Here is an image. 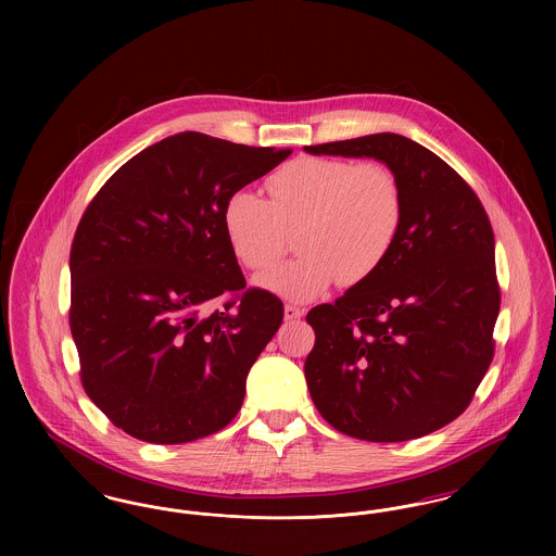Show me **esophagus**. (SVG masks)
Listing matches in <instances>:
<instances>
[{"mask_svg":"<svg viewBox=\"0 0 556 556\" xmlns=\"http://www.w3.org/2000/svg\"><path fill=\"white\" fill-rule=\"evenodd\" d=\"M304 317V311L300 306H293V304H286V320H298V318Z\"/></svg>","mask_w":556,"mask_h":556,"instance_id":"esophagus-1","label":"esophagus"}]
</instances>
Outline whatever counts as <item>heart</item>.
I'll return each mask as SVG.
<instances>
[{
  "label": "heart",
  "mask_w": 556,
  "mask_h": 556,
  "mask_svg": "<svg viewBox=\"0 0 556 556\" xmlns=\"http://www.w3.org/2000/svg\"><path fill=\"white\" fill-rule=\"evenodd\" d=\"M268 200L238 189L223 208V229L241 265L263 273L288 250L300 229L298 256L268 273L261 286L304 302L336 281L352 288L370 279L396 245L404 195L396 173L379 162L291 160L266 181Z\"/></svg>",
  "instance_id": "obj_1"
}]
</instances>
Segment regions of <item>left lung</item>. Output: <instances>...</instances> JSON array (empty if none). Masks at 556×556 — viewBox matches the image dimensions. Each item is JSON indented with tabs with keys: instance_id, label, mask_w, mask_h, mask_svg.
<instances>
[{
	"instance_id": "left-lung-1",
	"label": "left lung",
	"mask_w": 556,
	"mask_h": 556,
	"mask_svg": "<svg viewBox=\"0 0 556 556\" xmlns=\"http://www.w3.org/2000/svg\"><path fill=\"white\" fill-rule=\"evenodd\" d=\"M304 150L381 160L404 195L386 265L306 315L311 397L327 424L358 440L438 431L471 404L494 358L501 286L490 218L469 184L408 137L377 132Z\"/></svg>"
}]
</instances>
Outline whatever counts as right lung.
Here are the masks:
<instances>
[{"instance_id":"add662e5","label":"right lung","mask_w":556,"mask_h":556,"mask_svg":"<svg viewBox=\"0 0 556 556\" xmlns=\"http://www.w3.org/2000/svg\"><path fill=\"white\" fill-rule=\"evenodd\" d=\"M290 154L179 132L125 162L83 212L68 323L85 394L125 433L186 444L236 419L283 302L245 288L223 208Z\"/></svg>"}]
</instances>
